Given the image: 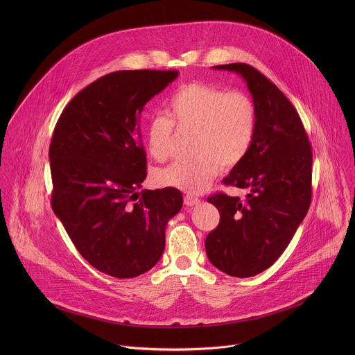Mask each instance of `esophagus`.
Returning <instances> with one entry per match:
<instances>
[{
	"instance_id": "34e87169",
	"label": "esophagus",
	"mask_w": 355,
	"mask_h": 355,
	"mask_svg": "<svg viewBox=\"0 0 355 355\" xmlns=\"http://www.w3.org/2000/svg\"><path fill=\"white\" fill-rule=\"evenodd\" d=\"M201 202V200L200 198H196V197H193V196H186L184 197V203L187 205V206H194V205H197V203Z\"/></svg>"
}]
</instances>
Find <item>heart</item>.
I'll list each match as a JSON object with an SVG mask.
<instances>
[{"label":"heart","instance_id":"b5f03b06","mask_svg":"<svg viewBox=\"0 0 355 355\" xmlns=\"http://www.w3.org/2000/svg\"><path fill=\"white\" fill-rule=\"evenodd\" d=\"M168 117L157 116L148 127V150L155 161L169 157L173 125L191 132L193 154L189 162H175L154 175L155 184L201 194L216 179L221 165L241 164L253 145L257 109L253 100L239 92L191 82L179 87L166 105Z\"/></svg>","mask_w":355,"mask_h":355}]
</instances>
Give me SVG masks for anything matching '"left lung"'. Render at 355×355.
I'll list each match as a JSON object with an SVG mask.
<instances>
[{
    "instance_id": "left-lung-1",
    "label": "left lung",
    "mask_w": 355,
    "mask_h": 355,
    "mask_svg": "<svg viewBox=\"0 0 355 355\" xmlns=\"http://www.w3.org/2000/svg\"><path fill=\"white\" fill-rule=\"evenodd\" d=\"M241 75L257 109L253 145L223 183L248 189L243 201L217 193L207 198L220 211L207 235L209 261L234 277H252L287 249L311 201L313 153L302 120L265 75L243 62L216 65Z\"/></svg>"
}]
</instances>
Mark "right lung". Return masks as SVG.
<instances>
[{"label": "right lung", "instance_id": "right-lung-1", "mask_svg": "<svg viewBox=\"0 0 355 355\" xmlns=\"http://www.w3.org/2000/svg\"><path fill=\"white\" fill-rule=\"evenodd\" d=\"M178 71H116L79 92L53 137L51 207L80 255L102 273L137 277L158 262L178 189L141 190L146 153L139 116Z\"/></svg>", "mask_w": 355, "mask_h": 355}]
</instances>
